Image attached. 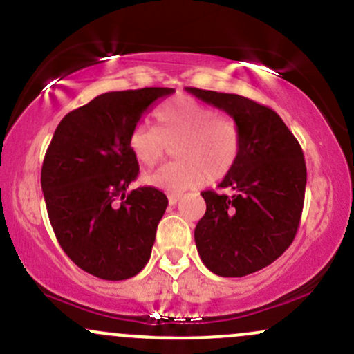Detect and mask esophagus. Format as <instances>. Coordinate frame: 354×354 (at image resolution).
Segmentation results:
<instances>
[{
	"instance_id": "1",
	"label": "esophagus",
	"mask_w": 354,
	"mask_h": 354,
	"mask_svg": "<svg viewBox=\"0 0 354 354\" xmlns=\"http://www.w3.org/2000/svg\"><path fill=\"white\" fill-rule=\"evenodd\" d=\"M178 199H180V196H177V194H170V196H169V204H170V206H174V204L178 203Z\"/></svg>"
}]
</instances>
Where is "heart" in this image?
I'll use <instances>...</instances> for the list:
<instances>
[{
    "instance_id": "obj_1",
    "label": "heart",
    "mask_w": 354,
    "mask_h": 354,
    "mask_svg": "<svg viewBox=\"0 0 354 354\" xmlns=\"http://www.w3.org/2000/svg\"><path fill=\"white\" fill-rule=\"evenodd\" d=\"M157 128L140 123L130 135V150L142 165L151 167L176 146L177 162L147 174L143 182L169 194H182L218 180L233 169L239 153V130L231 118L187 96L172 97L157 111Z\"/></svg>"
}]
</instances>
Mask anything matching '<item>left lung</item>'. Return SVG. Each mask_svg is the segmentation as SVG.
Wrapping results in <instances>:
<instances>
[{
  "instance_id": "8db88e82",
  "label": "left lung",
  "mask_w": 354,
  "mask_h": 354,
  "mask_svg": "<svg viewBox=\"0 0 354 354\" xmlns=\"http://www.w3.org/2000/svg\"><path fill=\"white\" fill-rule=\"evenodd\" d=\"M223 109L239 130V153L219 187L204 191L206 214L194 231L201 260L219 277H245L268 267L294 241L306 194L302 148L268 106L238 94L185 87Z\"/></svg>"
}]
</instances>
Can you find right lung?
<instances>
[{
	"mask_svg": "<svg viewBox=\"0 0 354 354\" xmlns=\"http://www.w3.org/2000/svg\"><path fill=\"white\" fill-rule=\"evenodd\" d=\"M172 93L143 87L101 94L67 113L47 148L41 191L57 241L97 279H131L150 260L169 199L155 187L124 196L140 170L130 135L147 109Z\"/></svg>",
	"mask_w": 354,
	"mask_h": 354,
	"instance_id": "add662e5",
	"label": "right lung"
}]
</instances>
